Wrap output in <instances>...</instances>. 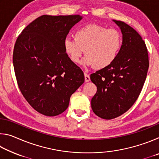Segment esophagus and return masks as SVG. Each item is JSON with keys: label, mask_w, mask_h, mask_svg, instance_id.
Returning <instances> with one entry per match:
<instances>
[{"label": "esophagus", "mask_w": 159, "mask_h": 159, "mask_svg": "<svg viewBox=\"0 0 159 159\" xmlns=\"http://www.w3.org/2000/svg\"><path fill=\"white\" fill-rule=\"evenodd\" d=\"M85 81L87 83V82H88V81H90V76L88 74H85Z\"/></svg>", "instance_id": "obj_1"}]
</instances>
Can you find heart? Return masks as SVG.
I'll return each mask as SVG.
<instances>
[{
  "label": "heart",
  "instance_id": "1",
  "mask_svg": "<svg viewBox=\"0 0 159 159\" xmlns=\"http://www.w3.org/2000/svg\"><path fill=\"white\" fill-rule=\"evenodd\" d=\"M74 40L66 39L64 48L70 60L79 63L85 50L86 55L82 61L85 66H94L102 69L116 60L122 47V36L114 29H107L98 25H88L78 29Z\"/></svg>",
  "mask_w": 159,
  "mask_h": 159
}]
</instances>
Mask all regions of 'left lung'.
Instances as JSON below:
<instances>
[{
    "label": "left lung",
    "mask_w": 159,
    "mask_h": 159,
    "mask_svg": "<svg viewBox=\"0 0 159 159\" xmlns=\"http://www.w3.org/2000/svg\"><path fill=\"white\" fill-rule=\"evenodd\" d=\"M120 28L123 43L111 65L90 75L98 88L91 99L93 112L103 119H113L133 105L143 87L149 69L144 41L138 32L121 21L112 20Z\"/></svg>",
    "instance_id": "left-lung-1"
}]
</instances>
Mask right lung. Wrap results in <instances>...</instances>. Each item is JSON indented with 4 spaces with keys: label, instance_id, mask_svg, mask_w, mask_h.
<instances>
[{
    "label": "right lung",
    "instance_id": "1",
    "mask_svg": "<svg viewBox=\"0 0 159 159\" xmlns=\"http://www.w3.org/2000/svg\"><path fill=\"white\" fill-rule=\"evenodd\" d=\"M80 15H42L16 41L13 65L19 88L38 112L55 116L68 108L70 98L84 83L81 69L64 48L69 31Z\"/></svg>",
    "mask_w": 159,
    "mask_h": 159
}]
</instances>
